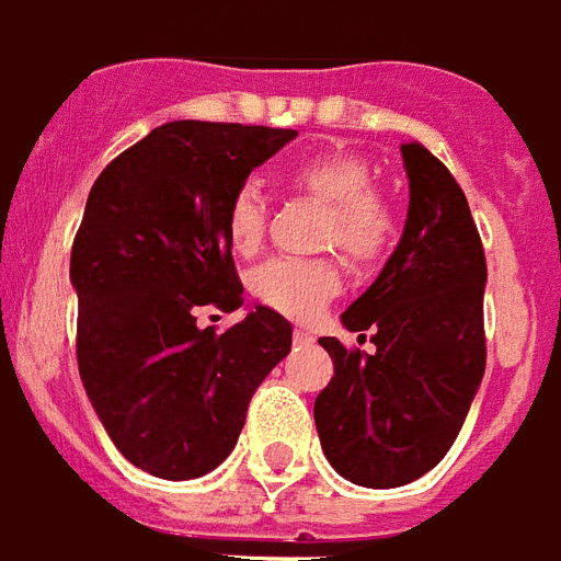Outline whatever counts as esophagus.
Masks as SVG:
<instances>
[{
    "mask_svg": "<svg viewBox=\"0 0 561 561\" xmlns=\"http://www.w3.org/2000/svg\"><path fill=\"white\" fill-rule=\"evenodd\" d=\"M293 337H296V343H313V334H310L308 329H296L293 331Z\"/></svg>",
    "mask_w": 561,
    "mask_h": 561,
    "instance_id": "esophagus-1",
    "label": "esophagus"
}]
</instances>
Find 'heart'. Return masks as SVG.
<instances>
[{"mask_svg": "<svg viewBox=\"0 0 561 561\" xmlns=\"http://www.w3.org/2000/svg\"><path fill=\"white\" fill-rule=\"evenodd\" d=\"M284 182L298 194L313 196L329 218L322 241L334 244L353 265L370 268L382 263L400 236L394 199L376 191L374 167L358 151L334 149L289 163ZM265 196L256 182H241L227 203L224 230L239 256H253L265 236ZM251 293L265 308L289 320H313L341 293V272L334 260L275 256L251 272Z\"/></svg>", "mask_w": 561, "mask_h": 561, "instance_id": "heart-1", "label": "heart"}]
</instances>
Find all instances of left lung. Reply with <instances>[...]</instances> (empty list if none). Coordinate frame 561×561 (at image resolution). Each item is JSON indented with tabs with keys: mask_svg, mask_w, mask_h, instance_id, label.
I'll use <instances>...</instances> for the list:
<instances>
[{
	"mask_svg": "<svg viewBox=\"0 0 561 561\" xmlns=\"http://www.w3.org/2000/svg\"><path fill=\"white\" fill-rule=\"evenodd\" d=\"M410 215L365 296L341 320L374 353L320 337L334 376L313 403L329 463L362 488L410 484L463 427L484 365L488 260L457 179L421 142H403Z\"/></svg>",
	"mask_w": 561,
	"mask_h": 561,
	"instance_id": "1",
	"label": "left lung"
}]
</instances>
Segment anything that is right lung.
Returning <instances> with one entry per match:
<instances>
[{
  "mask_svg": "<svg viewBox=\"0 0 561 561\" xmlns=\"http://www.w3.org/2000/svg\"><path fill=\"white\" fill-rule=\"evenodd\" d=\"M296 137L236 122H167L104 167L73 236L77 365L125 460L167 481L211 472L248 403L293 346V325L253 308L227 331L196 310L244 305L224 230L253 167Z\"/></svg>",
  "mask_w": 561,
  "mask_h": 561,
  "instance_id": "1",
  "label": "right lung"
}]
</instances>
